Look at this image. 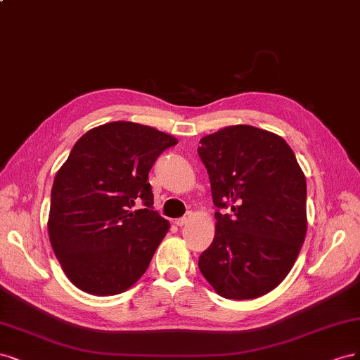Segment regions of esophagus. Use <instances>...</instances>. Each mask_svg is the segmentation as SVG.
Returning a JSON list of instances; mask_svg holds the SVG:
<instances>
[{"mask_svg":"<svg viewBox=\"0 0 360 360\" xmlns=\"http://www.w3.org/2000/svg\"><path fill=\"white\" fill-rule=\"evenodd\" d=\"M188 221H190V215H188V217H181V218H178L176 221H175V224L179 226V227H182V226L187 224Z\"/></svg>","mask_w":360,"mask_h":360,"instance_id":"34e87169","label":"esophagus"}]
</instances>
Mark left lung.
I'll return each mask as SVG.
<instances>
[{"label": "left lung", "mask_w": 360, "mask_h": 360, "mask_svg": "<svg viewBox=\"0 0 360 360\" xmlns=\"http://www.w3.org/2000/svg\"><path fill=\"white\" fill-rule=\"evenodd\" d=\"M211 181L215 236L199 269L226 299H256L283 283L307 235V181L281 136L229 125L200 139Z\"/></svg>", "instance_id": "obj_1"}]
</instances>
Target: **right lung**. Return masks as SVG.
Wrapping results in <instances>:
<instances>
[{"label": "right lung", "mask_w": 360, "mask_h": 360, "mask_svg": "<svg viewBox=\"0 0 360 360\" xmlns=\"http://www.w3.org/2000/svg\"><path fill=\"white\" fill-rule=\"evenodd\" d=\"M173 136L115 121L91 129L56 172L49 240L64 274L96 296L120 295L141 278L170 227L154 207L148 173ZM141 201L143 210L132 211Z\"/></svg>", "instance_id": "right-lung-1"}]
</instances>
